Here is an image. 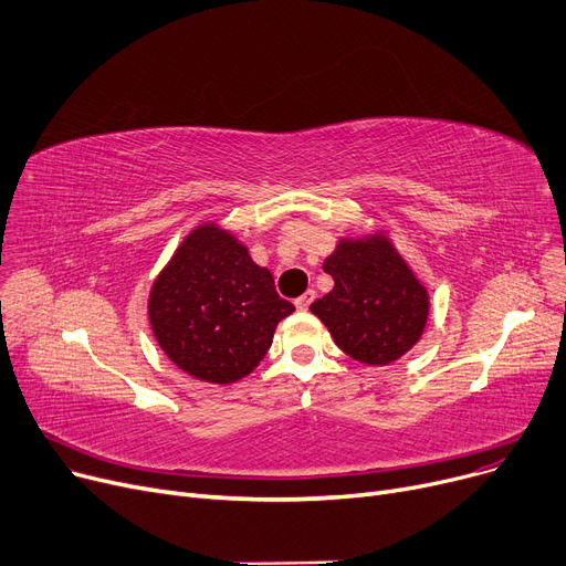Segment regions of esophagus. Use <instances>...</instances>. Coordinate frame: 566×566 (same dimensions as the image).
<instances>
[{"instance_id": "1", "label": "esophagus", "mask_w": 566, "mask_h": 566, "mask_svg": "<svg viewBox=\"0 0 566 566\" xmlns=\"http://www.w3.org/2000/svg\"><path fill=\"white\" fill-rule=\"evenodd\" d=\"M314 295H316V293L310 289L307 293H303V295H301V298H295V307H298L301 312H307V310H310V305H312V301H314Z\"/></svg>"}]
</instances>
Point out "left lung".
<instances>
[{
    "label": "left lung",
    "instance_id": "obj_1",
    "mask_svg": "<svg viewBox=\"0 0 566 566\" xmlns=\"http://www.w3.org/2000/svg\"><path fill=\"white\" fill-rule=\"evenodd\" d=\"M323 271L335 286L310 310L348 358L385 367L422 339L429 291L388 231L339 235Z\"/></svg>",
    "mask_w": 566,
    "mask_h": 566
}]
</instances>
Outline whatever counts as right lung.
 <instances>
[{
    "label": "right lung",
    "instance_id": "obj_1",
    "mask_svg": "<svg viewBox=\"0 0 566 566\" xmlns=\"http://www.w3.org/2000/svg\"><path fill=\"white\" fill-rule=\"evenodd\" d=\"M295 307L273 273L218 222L197 224L148 291V323L167 358L197 380L229 385L250 376Z\"/></svg>",
    "mask_w": 566,
    "mask_h": 566
}]
</instances>
